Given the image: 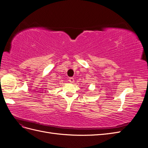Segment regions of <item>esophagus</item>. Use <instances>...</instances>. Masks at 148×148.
<instances>
[{
	"label": "esophagus",
	"mask_w": 148,
	"mask_h": 148,
	"mask_svg": "<svg viewBox=\"0 0 148 148\" xmlns=\"http://www.w3.org/2000/svg\"><path fill=\"white\" fill-rule=\"evenodd\" d=\"M69 82L71 83H73L74 82V78H69Z\"/></svg>",
	"instance_id": "1"
}]
</instances>
